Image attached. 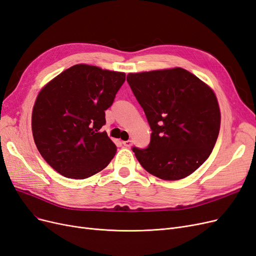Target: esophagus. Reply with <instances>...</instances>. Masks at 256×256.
I'll return each mask as SVG.
<instances>
[{"label":"esophagus","mask_w":256,"mask_h":256,"mask_svg":"<svg viewBox=\"0 0 256 256\" xmlns=\"http://www.w3.org/2000/svg\"><path fill=\"white\" fill-rule=\"evenodd\" d=\"M122 144H124L125 147H130L132 145V140H124V142H122Z\"/></svg>","instance_id":"obj_1"}]
</instances>
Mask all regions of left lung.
I'll list each match as a JSON object with an SVG mask.
<instances>
[{"mask_svg": "<svg viewBox=\"0 0 256 256\" xmlns=\"http://www.w3.org/2000/svg\"><path fill=\"white\" fill-rule=\"evenodd\" d=\"M127 82L152 129L146 148L132 147L138 161L163 180L188 177L206 162L219 134L214 92L181 68L129 74Z\"/></svg>", "mask_w": 256, "mask_h": 256, "instance_id": "obj_1", "label": "left lung"}]
</instances>
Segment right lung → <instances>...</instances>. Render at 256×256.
I'll list each match as a JSON object with an SVG mask.
<instances>
[{"label":"right lung","mask_w":256,"mask_h":256,"mask_svg":"<svg viewBox=\"0 0 256 256\" xmlns=\"http://www.w3.org/2000/svg\"><path fill=\"white\" fill-rule=\"evenodd\" d=\"M125 79V73L76 64L39 93L32 116L34 143L64 177L89 178L113 158L116 146L100 128Z\"/></svg>","instance_id":"add662e5"}]
</instances>
